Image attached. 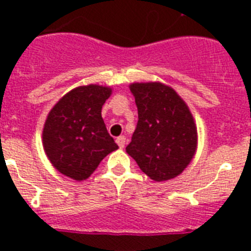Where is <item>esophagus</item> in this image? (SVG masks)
I'll list each match as a JSON object with an SVG mask.
<instances>
[{"mask_svg": "<svg viewBox=\"0 0 251 251\" xmlns=\"http://www.w3.org/2000/svg\"><path fill=\"white\" fill-rule=\"evenodd\" d=\"M115 141H117V145L119 146V148H123L126 146V137L124 136H119Z\"/></svg>", "mask_w": 251, "mask_h": 251, "instance_id": "obj_1", "label": "esophagus"}]
</instances>
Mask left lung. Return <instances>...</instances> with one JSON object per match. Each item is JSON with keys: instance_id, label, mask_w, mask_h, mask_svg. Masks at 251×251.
Here are the masks:
<instances>
[{"instance_id": "left-lung-1", "label": "left lung", "mask_w": 251, "mask_h": 251, "mask_svg": "<svg viewBox=\"0 0 251 251\" xmlns=\"http://www.w3.org/2000/svg\"><path fill=\"white\" fill-rule=\"evenodd\" d=\"M138 123L127 153L151 179L161 182L183 172L197 150V127L187 104L159 81L133 83Z\"/></svg>"}]
</instances>
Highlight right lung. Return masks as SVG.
<instances>
[{
	"label": "right lung",
	"mask_w": 251,
	"mask_h": 251,
	"mask_svg": "<svg viewBox=\"0 0 251 251\" xmlns=\"http://www.w3.org/2000/svg\"><path fill=\"white\" fill-rule=\"evenodd\" d=\"M110 94L109 86H77L49 112L43 146L49 161L60 174L84 181L104 157L118 150L101 118V106Z\"/></svg>",
	"instance_id": "obj_1"
}]
</instances>
